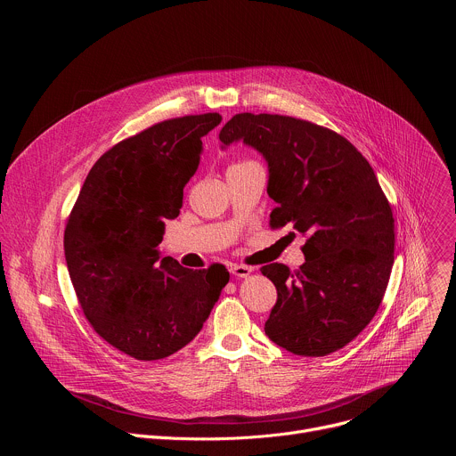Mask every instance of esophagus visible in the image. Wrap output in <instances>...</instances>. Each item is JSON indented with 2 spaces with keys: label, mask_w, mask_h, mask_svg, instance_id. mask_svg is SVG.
I'll list each match as a JSON object with an SVG mask.
<instances>
[{
  "label": "esophagus",
  "mask_w": 456,
  "mask_h": 456,
  "mask_svg": "<svg viewBox=\"0 0 456 456\" xmlns=\"http://www.w3.org/2000/svg\"><path fill=\"white\" fill-rule=\"evenodd\" d=\"M229 271H231V274L232 276H236V278H247L250 273H252V267H247V265H231L229 267Z\"/></svg>",
  "instance_id": "esophagus-1"
}]
</instances>
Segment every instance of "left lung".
I'll use <instances>...</instances> for the list:
<instances>
[{
    "label": "left lung",
    "mask_w": 456,
    "mask_h": 456,
    "mask_svg": "<svg viewBox=\"0 0 456 456\" xmlns=\"http://www.w3.org/2000/svg\"><path fill=\"white\" fill-rule=\"evenodd\" d=\"M264 153L271 229L290 224L306 241L305 264L262 267L278 290L265 334L305 357L329 355L373 319L394 267L395 220L357 148L332 129L271 113H238L220 132Z\"/></svg>",
    "instance_id": "8db88e82"
}]
</instances>
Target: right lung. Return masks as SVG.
<instances>
[{
	"label": "right lung",
	"mask_w": 456,
	"mask_h": 456,
	"mask_svg": "<svg viewBox=\"0 0 456 456\" xmlns=\"http://www.w3.org/2000/svg\"><path fill=\"white\" fill-rule=\"evenodd\" d=\"M220 113L157 122L90 169L64 227V257L92 329L118 352L159 361L194 339L229 283L224 265L183 269L159 257Z\"/></svg>",
	"instance_id": "add662e5"
}]
</instances>
